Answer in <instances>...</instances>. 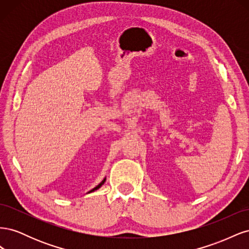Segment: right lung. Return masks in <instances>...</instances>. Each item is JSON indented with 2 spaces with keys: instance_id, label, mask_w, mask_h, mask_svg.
Returning a JSON list of instances; mask_svg holds the SVG:
<instances>
[{
  "instance_id": "add662e5",
  "label": "right lung",
  "mask_w": 249,
  "mask_h": 249,
  "mask_svg": "<svg viewBox=\"0 0 249 249\" xmlns=\"http://www.w3.org/2000/svg\"><path fill=\"white\" fill-rule=\"evenodd\" d=\"M105 182H106V178H105L102 180V182H101L99 185H97L96 187H94L93 189H92V190H90L88 193H90V192H93V191H95V190H97V189H100V188H101V187L104 185V183H105Z\"/></svg>"
}]
</instances>
